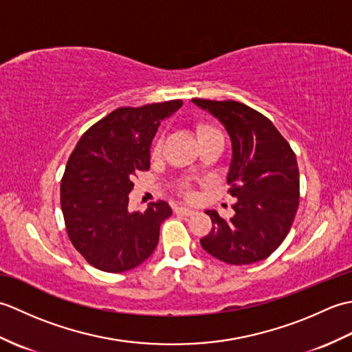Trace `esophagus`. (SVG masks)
Returning a JSON list of instances; mask_svg holds the SVG:
<instances>
[{
    "label": "esophagus",
    "mask_w": 352,
    "mask_h": 352,
    "mask_svg": "<svg viewBox=\"0 0 352 352\" xmlns=\"http://www.w3.org/2000/svg\"><path fill=\"white\" fill-rule=\"evenodd\" d=\"M174 212L178 213V214H184V216L193 214V210H192V208H189V207H175Z\"/></svg>",
    "instance_id": "obj_1"
}]
</instances>
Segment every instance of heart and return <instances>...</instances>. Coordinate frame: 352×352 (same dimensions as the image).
<instances>
[{
	"mask_svg": "<svg viewBox=\"0 0 352 352\" xmlns=\"http://www.w3.org/2000/svg\"><path fill=\"white\" fill-rule=\"evenodd\" d=\"M216 134H221V133L216 129H213L212 125H208V124H198L197 125V136H198L199 142L207 139V138L216 136ZM160 149H162V138H157L153 144V154H159ZM184 193H189L188 188H184Z\"/></svg>",
	"mask_w": 352,
	"mask_h": 352,
	"instance_id": "b5f03b06",
	"label": "heart"
}]
</instances>
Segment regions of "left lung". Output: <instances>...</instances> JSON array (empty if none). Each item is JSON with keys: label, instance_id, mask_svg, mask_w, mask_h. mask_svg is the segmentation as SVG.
I'll return each instance as SVG.
<instances>
[{"label": "left lung", "instance_id": "left-lung-1", "mask_svg": "<svg viewBox=\"0 0 352 352\" xmlns=\"http://www.w3.org/2000/svg\"><path fill=\"white\" fill-rule=\"evenodd\" d=\"M226 126L231 140L227 183L237 198L234 216L222 219L207 210L213 228L201 239L210 256L230 265H250L278 248L300 204L296 155L266 116L237 101L193 98Z\"/></svg>", "mask_w": 352, "mask_h": 352}]
</instances>
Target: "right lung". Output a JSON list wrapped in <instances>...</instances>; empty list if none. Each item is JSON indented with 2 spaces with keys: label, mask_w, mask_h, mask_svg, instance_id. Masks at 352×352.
<instances>
[{
  "label": "right lung",
  "mask_w": 352,
  "mask_h": 352,
  "mask_svg": "<svg viewBox=\"0 0 352 352\" xmlns=\"http://www.w3.org/2000/svg\"><path fill=\"white\" fill-rule=\"evenodd\" d=\"M182 106V100H174L116 109L74 148L60 186L65 226L76 250L100 271H130L159 243L160 226L172 208L157 201L145 212H130L129 193L134 175L149 169L160 122Z\"/></svg>",
  "instance_id": "1"
}]
</instances>
